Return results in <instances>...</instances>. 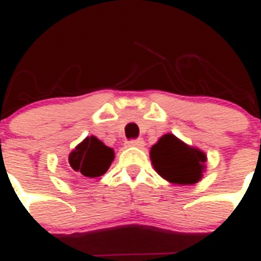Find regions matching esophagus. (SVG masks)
<instances>
[{
    "mask_svg": "<svg viewBox=\"0 0 261 261\" xmlns=\"http://www.w3.org/2000/svg\"><path fill=\"white\" fill-rule=\"evenodd\" d=\"M127 146H135V147H143L144 141L142 138H138V139H130L127 142Z\"/></svg>",
    "mask_w": 261,
    "mask_h": 261,
    "instance_id": "1",
    "label": "esophagus"
}]
</instances>
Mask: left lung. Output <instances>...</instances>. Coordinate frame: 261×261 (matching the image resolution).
I'll return each mask as SVG.
<instances>
[{"mask_svg":"<svg viewBox=\"0 0 261 261\" xmlns=\"http://www.w3.org/2000/svg\"><path fill=\"white\" fill-rule=\"evenodd\" d=\"M151 162L156 172L175 185H194L200 180L205 154L190 147L172 134L163 135L151 147Z\"/></svg>","mask_w":261,"mask_h":261,"instance_id":"left-lung-1","label":"left lung"}]
</instances>
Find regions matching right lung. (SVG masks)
<instances>
[{
  "label": "right lung",
  "instance_id": "right-lung-1",
  "mask_svg": "<svg viewBox=\"0 0 261 261\" xmlns=\"http://www.w3.org/2000/svg\"><path fill=\"white\" fill-rule=\"evenodd\" d=\"M113 159V148L105 146L98 138L89 137L70 152V171L80 179L98 178L109 170Z\"/></svg>",
  "mask_w": 261,
  "mask_h": 261
}]
</instances>
